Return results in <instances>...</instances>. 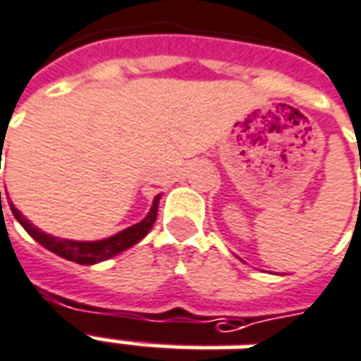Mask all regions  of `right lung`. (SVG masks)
<instances>
[{"mask_svg": "<svg viewBox=\"0 0 361 361\" xmlns=\"http://www.w3.org/2000/svg\"><path fill=\"white\" fill-rule=\"evenodd\" d=\"M1 158V152H0ZM1 168V166H0ZM9 199V197H7ZM0 203H1V191H0ZM158 203H160V195H156L154 201H152V207L148 211V215L140 221V223L128 226L121 233L113 234L109 238H103V240L95 242H82V240H66V238H56V236H50V234L42 233L40 228L32 226L31 221L27 216H23L15 205L9 201V207H11V213L13 216L21 223V226L31 234L35 240L42 244L47 250L54 252L60 258H66L70 262H75V264H82V266H92V264H97V262H103V259H109L113 256H117L121 252H125L130 246H135L137 242H140L145 238L146 234L150 233L152 224L156 223V215H158Z\"/></svg>", "mask_w": 361, "mask_h": 361, "instance_id": "right-lung-1", "label": "right lung"}]
</instances>
